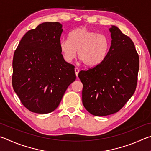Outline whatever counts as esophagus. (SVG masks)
<instances>
[{
    "label": "esophagus",
    "mask_w": 151,
    "mask_h": 151,
    "mask_svg": "<svg viewBox=\"0 0 151 151\" xmlns=\"http://www.w3.org/2000/svg\"><path fill=\"white\" fill-rule=\"evenodd\" d=\"M75 71L76 75V76H78V73H79V69H78V68L77 67H76V68H75Z\"/></svg>",
    "instance_id": "obj_1"
}]
</instances>
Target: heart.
Listing matches in <instances>:
<instances>
[{"label": "heart", "instance_id": "b5f03b06", "mask_svg": "<svg viewBox=\"0 0 151 151\" xmlns=\"http://www.w3.org/2000/svg\"><path fill=\"white\" fill-rule=\"evenodd\" d=\"M111 40L106 35L99 34L86 27H79L69 33L68 39L60 42L64 59L70 63L78 56L86 66L94 67L103 62L108 56Z\"/></svg>", "mask_w": 151, "mask_h": 151}]
</instances>
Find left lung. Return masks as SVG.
I'll return each mask as SVG.
<instances>
[{
	"mask_svg": "<svg viewBox=\"0 0 151 151\" xmlns=\"http://www.w3.org/2000/svg\"><path fill=\"white\" fill-rule=\"evenodd\" d=\"M111 46L101 65L81 70L82 101L91 114L104 116L119 111L136 90L139 57L132 40L118 27L109 29Z\"/></svg>",
	"mask_w": 151,
	"mask_h": 151,
	"instance_id": "left-lung-1",
	"label": "left lung"
}]
</instances>
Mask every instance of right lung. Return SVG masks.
I'll return each instance as SVG.
<instances>
[{"instance_id": "add662e5", "label": "right lung", "mask_w": 151, "mask_h": 151, "mask_svg": "<svg viewBox=\"0 0 151 151\" xmlns=\"http://www.w3.org/2000/svg\"><path fill=\"white\" fill-rule=\"evenodd\" d=\"M63 25L46 22L22 38L12 60V87L30 111L49 113L57 108L68 86L75 81V66L60 49Z\"/></svg>"}]
</instances>
